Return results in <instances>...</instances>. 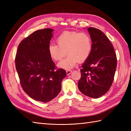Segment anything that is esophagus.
<instances>
[{
	"instance_id": "1",
	"label": "esophagus",
	"mask_w": 131,
	"mask_h": 131,
	"mask_svg": "<svg viewBox=\"0 0 131 131\" xmlns=\"http://www.w3.org/2000/svg\"><path fill=\"white\" fill-rule=\"evenodd\" d=\"M72 72V70H66V74H67V75H70Z\"/></svg>"
}]
</instances>
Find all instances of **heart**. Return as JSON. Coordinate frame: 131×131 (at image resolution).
Returning <instances> with one entry per match:
<instances>
[{"instance_id": "b5f03b06", "label": "heart", "mask_w": 131, "mask_h": 131, "mask_svg": "<svg viewBox=\"0 0 131 131\" xmlns=\"http://www.w3.org/2000/svg\"><path fill=\"white\" fill-rule=\"evenodd\" d=\"M57 44L48 46V53L53 60L59 61L69 54L67 58L58 63V67L70 69L78 62H84L90 57L92 49V41L86 32L65 31L58 36Z\"/></svg>"}]
</instances>
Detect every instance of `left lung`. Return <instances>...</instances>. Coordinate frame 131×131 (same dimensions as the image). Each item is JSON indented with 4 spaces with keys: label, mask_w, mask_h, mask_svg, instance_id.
Here are the masks:
<instances>
[{
    "label": "left lung",
    "mask_w": 131,
    "mask_h": 131,
    "mask_svg": "<svg viewBox=\"0 0 131 131\" xmlns=\"http://www.w3.org/2000/svg\"><path fill=\"white\" fill-rule=\"evenodd\" d=\"M92 41L90 56L80 69L78 87L84 95L96 99L104 95L112 86L117 59L113 44L101 30L88 27Z\"/></svg>",
    "instance_id": "8db88e82"
}]
</instances>
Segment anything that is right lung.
<instances>
[{
    "label": "right lung",
    "mask_w": 131,
    "mask_h": 131,
    "mask_svg": "<svg viewBox=\"0 0 131 131\" xmlns=\"http://www.w3.org/2000/svg\"><path fill=\"white\" fill-rule=\"evenodd\" d=\"M51 29L38 30L19 44L15 57L16 69L22 88L36 101L48 102L61 90L66 76L63 69H57L48 53L52 37Z\"/></svg>",
    "instance_id": "add662e5"
}]
</instances>
